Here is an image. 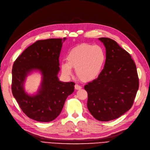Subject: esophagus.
<instances>
[{"mask_svg":"<svg viewBox=\"0 0 150 150\" xmlns=\"http://www.w3.org/2000/svg\"><path fill=\"white\" fill-rule=\"evenodd\" d=\"M75 88L76 90H80L81 88V86L80 85H79V84H75Z\"/></svg>","mask_w":150,"mask_h":150,"instance_id":"34e87169","label":"esophagus"}]
</instances>
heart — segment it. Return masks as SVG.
<instances>
[{
    "mask_svg": "<svg viewBox=\"0 0 150 150\" xmlns=\"http://www.w3.org/2000/svg\"><path fill=\"white\" fill-rule=\"evenodd\" d=\"M106 59L105 51L101 46L83 43L72 48L67 55V62L62 63L61 67L67 75H70L71 67L74 68L81 81H90L101 74Z\"/></svg>",
    "mask_w": 150,
    "mask_h": 150,
    "instance_id": "heart-1",
    "label": "heart"
}]
</instances>
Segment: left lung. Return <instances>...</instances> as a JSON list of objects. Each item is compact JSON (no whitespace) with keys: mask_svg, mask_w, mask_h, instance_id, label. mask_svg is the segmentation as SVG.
<instances>
[{"mask_svg":"<svg viewBox=\"0 0 150 150\" xmlns=\"http://www.w3.org/2000/svg\"><path fill=\"white\" fill-rule=\"evenodd\" d=\"M99 40L106 48V62L98 78L85 86L87 107L101 122L117 119L132 108L139 88L137 67L131 55L109 38Z\"/></svg>","mask_w":150,"mask_h":150,"instance_id":"obj_1","label":"left lung"}]
</instances>
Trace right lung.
Here are the masks:
<instances>
[{
	"mask_svg": "<svg viewBox=\"0 0 150 150\" xmlns=\"http://www.w3.org/2000/svg\"><path fill=\"white\" fill-rule=\"evenodd\" d=\"M66 38L37 40L30 45L14 62L12 70V92L22 112L28 118L40 122H49L61 113L68 96L74 91L75 83L62 82L59 57L62 40ZM40 70L43 80L37 94L27 95L23 88L27 75Z\"/></svg>",
	"mask_w": 150,
	"mask_h": 150,
	"instance_id": "1",
	"label": "right lung"
}]
</instances>
